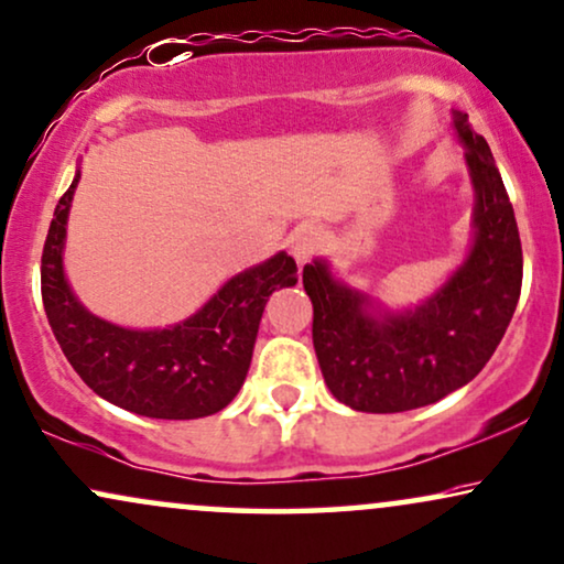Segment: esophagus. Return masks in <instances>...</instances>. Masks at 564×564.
<instances>
[{
  "label": "esophagus",
  "instance_id": "obj_1",
  "mask_svg": "<svg viewBox=\"0 0 564 564\" xmlns=\"http://www.w3.org/2000/svg\"><path fill=\"white\" fill-rule=\"evenodd\" d=\"M318 248H321V232L316 228H311V225H305V228L292 232L290 251H292V256H295L297 264H305V261H308L311 256L318 251Z\"/></svg>",
  "mask_w": 564,
  "mask_h": 564
}]
</instances>
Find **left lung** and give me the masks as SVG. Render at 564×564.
<instances>
[{"instance_id":"left-lung-1","label":"left lung","mask_w":564,"mask_h":564,"mask_svg":"<svg viewBox=\"0 0 564 564\" xmlns=\"http://www.w3.org/2000/svg\"><path fill=\"white\" fill-rule=\"evenodd\" d=\"M453 131L474 186V238L433 295L391 311L336 280L326 259L303 267L321 372L328 391L357 412H409L469 383L495 355L521 297L523 251L506 184L469 116L453 111Z\"/></svg>"}]
</instances>
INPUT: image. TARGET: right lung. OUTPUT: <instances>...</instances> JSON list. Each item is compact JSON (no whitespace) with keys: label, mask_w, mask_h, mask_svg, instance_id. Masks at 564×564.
<instances>
[{"label":"right lung","mask_w":564,"mask_h":564,"mask_svg":"<svg viewBox=\"0 0 564 564\" xmlns=\"http://www.w3.org/2000/svg\"><path fill=\"white\" fill-rule=\"evenodd\" d=\"M75 181L54 209L41 256V295L58 347L100 399L155 420H199L236 399L274 290L297 282L284 251L230 276L194 316L165 328H127L79 303L64 274Z\"/></svg>","instance_id":"add662e5"}]
</instances>
